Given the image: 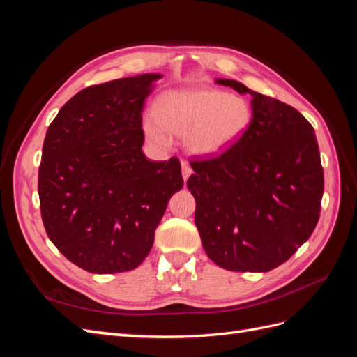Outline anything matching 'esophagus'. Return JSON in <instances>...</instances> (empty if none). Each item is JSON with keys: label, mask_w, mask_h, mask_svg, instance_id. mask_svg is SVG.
<instances>
[{"label": "esophagus", "mask_w": 357, "mask_h": 357, "mask_svg": "<svg viewBox=\"0 0 357 357\" xmlns=\"http://www.w3.org/2000/svg\"><path fill=\"white\" fill-rule=\"evenodd\" d=\"M181 174H183V180H185V181L192 174V168L189 167V164H188L186 160H181Z\"/></svg>", "instance_id": "obj_1"}]
</instances>
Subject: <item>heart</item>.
I'll list each match as a JSON object with an SVG mask.
<instances>
[{
	"mask_svg": "<svg viewBox=\"0 0 357 357\" xmlns=\"http://www.w3.org/2000/svg\"><path fill=\"white\" fill-rule=\"evenodd\" d=\"M252 122L248 102L236 95L207 88L177 89L156 101L155 114H146L144 134L160 149L172 135H186V146L197 155H214L234 146Z\"/></svg>",
	"mask_w": 357,
	"mask_h": 357,
	"instance_id": "1",
	"label": "heart"
}]
</instances>
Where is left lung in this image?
<instances>
[{"label": "left lung", "mask_w": 357, "mask_h": 357, "mask_svg": "<svg viewBox=\"0 0 357 357\" xmlns=\"http://www.w3.org/2000/svg\"><path fill=\"white\" fill-rule=\"evenodd\" d=\"M252 96V122L223 153L192 159L188 189L211 261L236 273L284 264L314 231L323 168L314 128L296 109L243 83L215 80Z\"/></svg>", "instance_id": "1"}]
</instances>
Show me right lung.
I'll return each instance as SVG.
<instances>
[{"label": "right lung", "mask_w": 357, "mask_h": 357, "mask_svg": "<svg viewBox=\"0 0 357 357\" xmlns=\"http://www.w3.org/2000/svg\"><path fill=\"white\" fill-rule=\"evenodd\" d=\"M160 77L89 86L49 125L38 168L43 225L58 250L88 273L142 264L169 198L183 188L176 156L153 162L142 150L143 107Z\"/></svg>", "instance_id": "add662e5"}]
</instances>
